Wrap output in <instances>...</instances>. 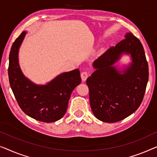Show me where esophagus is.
I'll return each mask as SVG.
<instances>
[{
	"label": "esophagus",
	"mask_w": 157,
	"mask_h": 157,
	"mask_svg": "<svg viewBox=\"0 0 157 157\" xmlns=\"http://www.w3.org/2000/svg\"><path fill=\"white\" fill-rule=\"evenodd\" d=\"M88 77H89V72L87 71H84L81 73V78L82 81H85Z\"/></svg>",
	"instance_id": "esophagus-1"
}]
</instances>
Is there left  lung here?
I'll return each instance as SVG.
<instances>
[{
	"label": "left lung",
	"instance_id": "left-lung-1",
	"mask_svg": "<svg viewBox=\"0 0 157 157\" xmlns=\"http://www.w3.org/2000/svg\"><path fill=\"white\" fill-rule=\"evenodd\" d=\"M106 50L94 61L96 70L86 82L94 115L107 123L117 122L134 113L144 98L149 79V66L144 48L132 33ZM124 52L132 63L121 74L113 66Z\"/></svg>",
	"mask_w": 157,
	"mask_h": 157
}]
</instances>
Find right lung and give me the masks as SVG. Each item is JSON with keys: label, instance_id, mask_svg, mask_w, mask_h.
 I'll use <instances>...</instances> for the list:
<instances>
[{"label": "right lung", "instance_id": "obj_1", "mask_svg": "<svg viewBox=\"0 0 157 157\" xmlns=\"http://www.w3.org/2000/svg\"><path fill=\"white\" fill-rule=\"evenodd\" d=\"M26 32L13 43L9 56L8 78L12 91L21 109L30 117L50 123L60 120L67 109L75 88L81 82L79 70L65 72L46 85L38 86L25 78L18 65L17 54Z\"/></svg>", "mask_w": 157, "mask_h": 157}]
</instances>
